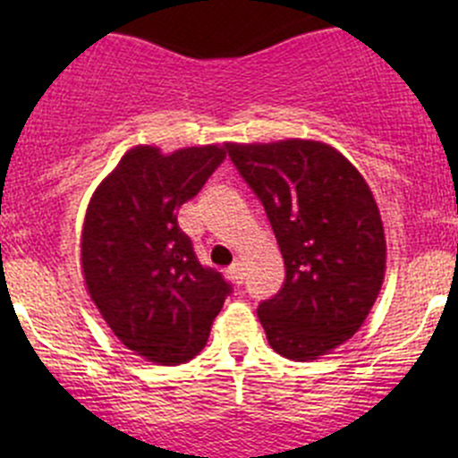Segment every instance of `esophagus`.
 <instances>
[{"label": "esophagus", "mask_w": 458, "mask_h": 458, "mask_svg": "<svg viewBox=\"0 0 458 458\" xmlns=\"http://www.w3.org/2000/svg\"><path fill=\"white\" fill-rule=\"evenodd\" d=\"M228 276L234 281V284H242L243 276H246V275H243V266H242V263H233V266L228 267Z\"/></svg>", "instance_id": "esophagus-1"}]
</instances>
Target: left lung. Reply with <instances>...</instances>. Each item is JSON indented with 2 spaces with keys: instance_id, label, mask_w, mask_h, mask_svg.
Segmentation results:
<instances>
[{
  "instance_id": "obj_1",
  "label": "left lung",
  "mask_w": 458,
  "mask_h": 458,
  "mask_svg": "<svg viewBox=\"0 0 458 458\" xmlns=\"http://www.w3.org/2000/svg\"><path fill=\"white\" fill-rule=\"evenodd\" d=\"M266 208L285 266L279 294L259 306L267 344L315 361L350 339L386 279V233L363 174L315 140L225 143Z\"/></svg>"
}]
</instances>
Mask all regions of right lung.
<instances>
[{"instance_id": "obj_1", "label": "right lung", "mask_w": 458, "mask_h": 458, "mask_svg": "<svg viewBox=\"0 0 458 458\" xmlns=\"http://www.w3.org/2000/svg\"><path fill=\"white\" fill-rule=\"evenodd\" d=\"M225 143L161 152L132 146L101 179L81 228V275L113 335L157 366L206 345L230 285L201 267L177 210L225 159Z\"/></svg>"}]
</instances>
